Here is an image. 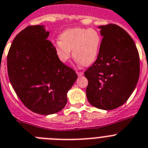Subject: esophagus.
<instances>
[{
    "label": "esophagus",
    "mask_w": 148,
    "mask_h": 148,
    "mask_svg": "<svg viewBox=\"0 0 148 148\" xmlns=\"http://www.w3.org/2000/svg\"><path fill=\"white\" fill-rule=\"evenodd\" d=\"M77 74L78 77H81V76L83 75V73L81 72V71H79V72H78V71H77Z\"/></svg>",
    "instance_id": "obj_1"
}]
</instances>
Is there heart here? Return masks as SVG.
Segmentation results:
<instances>
[{
	"label": "heart",
	"instance_id": "obj_1",
	"mask_svg": "<svg viewBox=\"0 0 148 148\" xmlns=\"http://www.w3.org/2000/svg\"><path fill=\"white\" fill-rule=\"evenodd\" d=\"M100 33L95 29L71 28L60 36V41L53 45V51L62 63L73 56L78 63L89 66L95 62L101 47Z\"/></svg>",
	"mask_w": 148,
	"mask_h": 148
}]
</instances>
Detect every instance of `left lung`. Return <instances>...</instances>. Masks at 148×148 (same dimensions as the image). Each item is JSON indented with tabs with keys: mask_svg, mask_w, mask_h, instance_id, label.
Wrapping results in <instances>:
<instances>
[{
	"mask_svg": "<svg viewBox=\"0 0 148 148\" xmlns=\"http://www.w3.org/2000/svg\"><path fill=\"white\" fill-rule=\"evenodd\" d=\"M102 36L97 59L84 74L90 104L103 110L123 105L138 81L139 55L133 38L116 24L99 26Z\"/></svg>",
	"mask_w": 148,
	"mask_h": 148,
	"instance_id": "left-lung-1",
	"label": "left lung"
}]
</instances>
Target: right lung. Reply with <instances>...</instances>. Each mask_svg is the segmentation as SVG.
Wrapping results in <instances>:
<instances>
[{
	"label": "right lung",
	"mask_w": 148,
	"mask_h": 148,
	"mask_svg": "<svg viewBox=\"0 0 148 148\" xmlns=\"http://www.w3.org/2000/svg\"><path fill=\"white\" fill-rule=\"evenodd\" d=\"M49 33L42 25L27 27L14 38L7 56L9 79L18 97L29 110L45 115L65 107L77 79L57 58Z\"/></svg>",
	"instance_id": "right-lung-1"
}]
</instances>
